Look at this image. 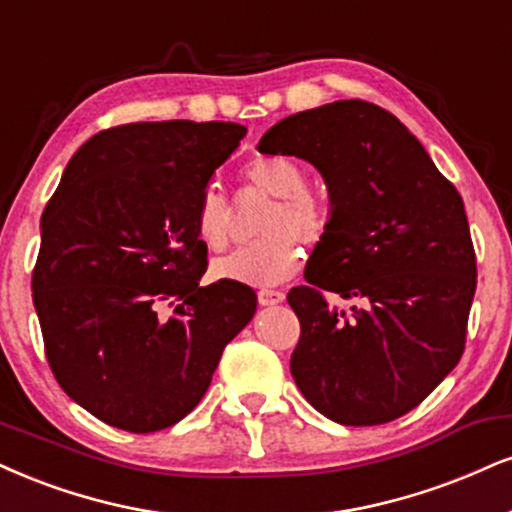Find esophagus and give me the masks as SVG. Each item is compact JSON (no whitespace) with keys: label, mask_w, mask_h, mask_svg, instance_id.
<instances>
[{"label":"esophagus","mask_w":512,"mask_h":512,"mask_svg":"<svg viewBox=\"0 0 512 512\" xmlns=\"http://www.w3.org/2000/svg\"><path fill=\"white\" fill-rule=\"evenodd\" d=\"M283 298H286V295H283L281 291H272V288H262V291L257 293V300H260L262 307L279 305V303H283Z\"/></svg>","instance_id":"esophagus-1"}]
</instances>
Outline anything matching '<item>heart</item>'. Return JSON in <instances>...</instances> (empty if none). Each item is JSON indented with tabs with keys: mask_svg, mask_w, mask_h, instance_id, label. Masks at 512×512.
<instances>
[{
	"mask_svg": "<svg viewBox=\"0 0 512 512\" xmlns=\"http://www.w3.org/2000/svg\"><path fill=\"white\" fill-rule=\"evenodd\" d=\"M245 178L252 188L276 197V205L260 226L264 240L214 262L212 276L257 288L276 286L291 279L303 264V250L294 238L315 245L326 236L329 209L307 190L303 169L286 157L257 159L245 169ZM193 226L197 240L207 250L221 252L229 245L231 212L219 190L209 188L200 195Z\"/></svg>",
	"mask_w": 512,
	"mask_h": 512,
	"instance_id": "obj_1",
	"label": "heart"
}]
</instances>
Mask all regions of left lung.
<instances>
[{
    "label": "left lung",
    "instance_id": "8db88e82",
    "mask_svg": "<svg viewBox=\"0 0 512 512\" xmlns=\"http://www.w3.org/2000/svg\"><path fill=\"white\" fill-rule=\"evenodd\" d=\"M262 155L310 162L329 190V229L288 293L300 319L291 374L312 408L348 427L422 403L458 365L477 288L463 197L386 109L338 100L291 114ZM322 290L355 299L325 305Z\"/></svg>",
    "mask_w": 512,
    "mask_h": 512
}]
</instances>
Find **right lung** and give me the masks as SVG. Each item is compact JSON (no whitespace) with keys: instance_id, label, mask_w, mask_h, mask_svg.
<instances>
[{"instance_id":"right-lung-1","label":"right lung","mask_w":512,"mask_h":512,"mask_svg":"<svg viewBox=\"0 0 512 512\" xmlns=\"http://www.w3.org/2000/svg\"><path fill=\"white\" fill-rule=\"evenodd\" d=\"M245 133L183 119L109 128L80 145L42 212L33 303L49 367L66 396L123 432L183 420L255 315L245 283L200 286L207 248L193 226Z\"/></svg>"}]
</instances>
